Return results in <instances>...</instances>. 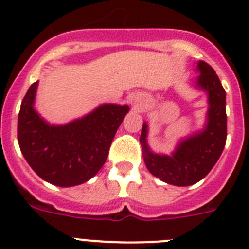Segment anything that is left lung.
<instances>
[{"instance_id": "1", "label": "left lung", "mask_w": 249, "mask_h": 249, "mask_svg": "<svg viewBox=\"0 0 249 249\" xmlns=\"http://www.w3.org/2000/svg\"><path fill=\"white\" fill-rule=\"evenodd\" d=\"M199 89L208 93V123L203 132L182 141L172 156L152 153L146 143L147 124L143 123L141 143L149 172L173 186H191L206 177L221 157L227 140L226 91L214 70L204 61L198 62Z\"/></svg>"}]
</instances>
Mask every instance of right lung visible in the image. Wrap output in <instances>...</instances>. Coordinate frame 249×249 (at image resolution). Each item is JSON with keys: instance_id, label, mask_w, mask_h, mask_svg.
Listing matches in <instances>:
<instances>
[{"instance_id": "right-lung-1", "label": "right lung", "mask_w": 249, "mask_h": 249, "mask_svg": "<svg viewBox=\"0 0 249 249\" xmlns=\"http://www.w3.org/2000/svg\"><path fill=\"white\" fill-rule=\"evenodd\" d=\"M37 82L21 103L17 138L22 155L39 177L59 187L85 183L102 168L128 106L103 105L65 126H50L34 109Z\"/></svg>"}]
</instances>
